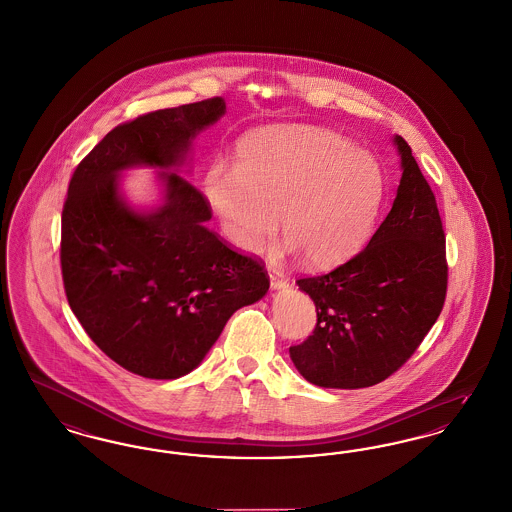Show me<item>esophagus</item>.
I'll use <instances>...</instances> for the list:
<instances>
[{"instance_id": "obj_1", "label": "esophagus", "mask_w": 512, "mask_h": 512, "mask_svg": "<svg viewBox=\"0 0 512 512\" xmlns=\"http://www.w3.org/2000/svg\"><path fill=\"white\" fill-rule=\"evenodd\" d=\"M267 271H269V279H271V289L281 290L289 287V279L281 269L267 267Z\"/></svg>"}]
</instances>
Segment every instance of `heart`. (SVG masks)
<instances>
[{
  "mask_svg": "<svg viewBox=\"0 0 512 512\" xmlns=\"http://www.w3.org/2000/svg\"><path fill=\"white\" fill-rule=\"evenodd\" d=\"M204 195L225 237L262 252L277 231L313 267L334 266L369 239L386 197L378 158L321 128H269L245 135L233 170L212 168Z\"/></svg>",
  "mask_w": 512,
  "mask_h": 512,
  "instance_id": "b5f03b06",
  "label": "heart"
}]
</instances>
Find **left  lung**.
<instances>
[{"label":"left lung","mask_w":512,"mask_h":512,"mask_svg":"<svg viewBox=\"0 0 512 512\" xmlns=\"http://www.w3.org/2000/svg\"><path fill=\"white\" fill-rule=\"evenodd\" d=\"M394 141L400 187L369 245L329 273L296 281L312 296L317 323L290 346V359L323 388H367L394 375L444 308L447 260L436 197L407 141Z\"/></svg>","instance_id":"obj_1"}]
</instances>
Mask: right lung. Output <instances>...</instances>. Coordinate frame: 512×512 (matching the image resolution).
I'll return each mask as SVG.
<instances>
[{"label": "right lung", "mask_w": 512, "mask_h": 512, "mask_svg": "<svg viewBox=\"0 0 512 512\" xmlns=\"http://www.w3.org/2000/svg\"><path fill=\"white\" fill-rule=\"evenodd\" d=\"M223 112L222 97H210L118 124L68 183L61 271L70 310L103 354L139 377L193 371L227 319L269 289L258 256L204 227L210 202L178 172L166 174V202L153 214L118 197L120 170L176 166Z\"/></svg>", "instance_id": "1"}]
</instances>
